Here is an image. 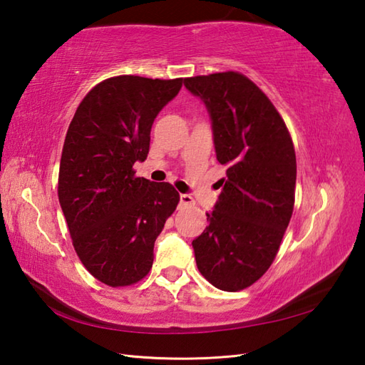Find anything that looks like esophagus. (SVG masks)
Returning a JSON list of instances; mask_svg holds the SVG:
<instances>
[{"instance_id":"34e87169","label":"esophagus","mask_w":365,"mask_h":365,"mask_svg":"<svg viewBox=\"0 0 365 365\" xmlns=\"http://www.w3.org/2000/svg\"><path fill=\"white\" fill-rule=\"evenodd\" d=\"M195 204V199L190 195H180V205L182 207H187V205H192Z\"/></svg>"}]
</instances>
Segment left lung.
<instances>
[{
	"label": "left lung",
	"mask_w": 365,
	"mask_h": 365,
	"mask_svg": "<svg viewBox=\"0 0 365 365\" xmlns=\"http://www.w3.org/2000/svg\"><path fill=\"white\" fill-rule=\"evenodd\" d=\"M212 120L216 158L227 168L208 226L192 240L196 265L216 289L252 285L273 263L297 183L292 138L269 98L238 72L185 78Z\"/></svg>",
	"instance_id": "8db88e82"
}]
</instances>
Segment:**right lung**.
Returning a JSON list of instances; mask_svg holds the SVG:
<instances>
[{"mask_svg":"<svg viewBox=\"0 0 365 365\" xmlns=\"http://www.w3.org/2000/svg\"><path fill=\"white\" fill-rule=\"evenodd\" d=\"M183 78L120 75L83 98L61 155L58 196L83 265L100 282L131 285L149 273L153 245L178 204L170 183L136 177L152 123Z\"/></svg>","mask_w":365,"mask_h":365,"instance_id":"obj_1","label":"right lung"}]
</instances>
